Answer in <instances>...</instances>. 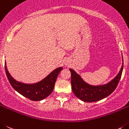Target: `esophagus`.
Returning <instances> with one entry per match:
<instances>
[{
    "instance_id": "34e87169",
    "label": "esophagus",
    "mask_w": 129,
    "mask_h": 129,
    "mask_svg": "<svg viewBox=\"0 0 129 129\" xmlns=\"http://www.w3.org/2000/svg\"><path fill=\"white\" fill-rule=\"evenodd\" d=\"M65 65L67 66L70 65V61L69 60V59H67V60H65Z\"/></svg>"
}]
</instances>
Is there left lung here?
Listing matches in <instances>:
<instances>
[{
  "label": "left lung",
  "mask_w": 129,
  "mask_h": 129,
  "mask_svg": "<svg viewBox=\"0 0 129 129\" xmlns=\"http://www.w3.org/2000/svg\"><path fill=\"white\" fill-rule=\"evenodd\" d=\"M123 58V57H122ZM123 67L122 66L117 76L108 83L102 85H91L83 80L81 76L73 70L70 69L71 73V87L75 96L85 102H94L101 100L109 96L115 90L121 78Z\"/></svg>",
  "instance_id": "1"
}]
</instances>
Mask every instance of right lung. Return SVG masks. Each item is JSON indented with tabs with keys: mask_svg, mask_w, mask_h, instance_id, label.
<instances>
[{
	"mask_svg": "<svg viewBox=\"0 0 129 129\" xmlns=\"http://www.w3.org/2000/svg\"><path fill=\"white\" fill-rule=\"evenodd\" d=\"M63 69L60 67L54 69L42 80L32 84L17 82L11 76L6 67L5 62V70L6 76L10 84L18 93L33 101H40L44 100L51 94L54 87L59 73Z\"/></svg>",
	"mask_w": 129,
	"mask_h": 129,
	"instance_id": "right-lung-1",
	"label": "right lung"
}]
</instances>
